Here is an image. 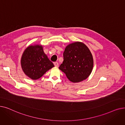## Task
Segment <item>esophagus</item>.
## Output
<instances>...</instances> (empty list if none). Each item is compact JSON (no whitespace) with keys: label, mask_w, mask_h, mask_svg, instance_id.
Wrapping results in <instances>:
<instances>
[{"label":"esophagus","mask_w":125,"mask_h":125,"mask_svg":"<svg viewBox=\"0 0 125 125\" xmlns=\"http://www.w3.org/2000/svg\"><path fill=\"white\" fill-rule=\"evenodd\" d=\"M54 64L55 67H58L59 66V63L58 62H54Z\"/></svg>","instance_id":"obj_1"}]
</instances>
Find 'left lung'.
Masks as SVG:
<instances>
[{
	"label": "left lung",
	"mask_w": 125,
	"mask_h": 125,
	"mask_svg": "<svg viewBox=\"0 0 125 125\" xmlns=\"http://www.w3.org/2000/svg\"><path fill=\"white\" fill-rule=\"evenodd\" d=\"M64 60L59 69L73 83H79L87 78L93 70V56L87 46L76 42L67 45L63 52Z\"/></svg>",
	"instance_id": "left-lung-1"
}]
</instances>
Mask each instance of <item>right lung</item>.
<instances>
[{"instance_id": "1", "label": "right lung", "mask_w": 125, "mask_h": 125, "mask_svg": "<svg viewBox=\"0 0 125 125\" xmlns=\"http://www.w3.org/2000/svg\"><path fill=\"white\" fill-rule=\"evenodd\" d=\"M24 73L32 80L41 78L54 65L48 58L41 44L28 46L24 51L21 59Z\"/></svg>"}]
</instances>
